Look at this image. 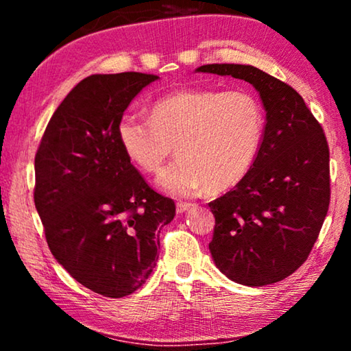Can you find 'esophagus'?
Segmentation results:
<instances>
[{
	"instance_id": "obj_1",
	"label": "esophagus",
	"mask_w": 351,
	"mask_h": 351,
	"mask_svg": "<svg viewBox=\"0 0 351 351\" xmlns=\"http://www.w3.org/2000/svg\"><path fill=\"white\" fill-rule=\"evenodd\" d=\"M190 206H192V204L186 203V201H178V203H176V212L178 213H184L186 210H189Z\"/></svg>"
}]
</instances>
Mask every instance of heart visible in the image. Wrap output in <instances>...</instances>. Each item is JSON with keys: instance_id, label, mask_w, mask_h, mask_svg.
Instances as JSON below:
<instances>
[{"instance_id": "heart-1", "label": "heart", "mask_w": 351, "mask_h": 351, "mask_svg": "<svg viewBox=\"0 0 351 351\" xmlns=\"http://www.w3.org/2000/svg\"><path fill=\"white\" fill-rule=\"evenodd\" d=\"M150 119L122 117L119 142L130 161L150 175L176 147L180 159L158 180L173 195L235 186L251 170L265 133L263 108L246 90L171 93L152 105Z\"/></svg>"}]
</instances>
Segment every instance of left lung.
<instances>
[{"label": "left lung", "mask_w": 351, "mask_h": 351, "mask_svg": "<svg viewBox=\"0 0 351 351\" xmlns=\"http://www.w3.org/2000/svg\"><path fill=\"white\" fill-rule=\"evenodd\" d=\"M197 71L249 82L266 111L251 170L209 203L212 258L237 283L280 282L305 263L328 212L330 150L322 125L293 86L251 64L213 63Z\"/></svg>", "instance_id": "1"}]
</instances>
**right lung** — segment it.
<instances>
[{
    "label": "right lung",
    "mask_w": 351,
    "mask_h": 351,
    "mask_svg": "<svg viewBox=\"0 0 351 351\" xmlns=\"http://www.w3.org/2000/svg\"><path fill=\"white\" fill-rule=\"evenodd\" d=\"M142 73L94 74L58 105L35 154L34 201L47 246L69 276L105 297L134 293L158 261L173 199L148 186L119 142L117 127Z\"/></svg>",
    "instance_id": "add662e5"
}]
</instances>
